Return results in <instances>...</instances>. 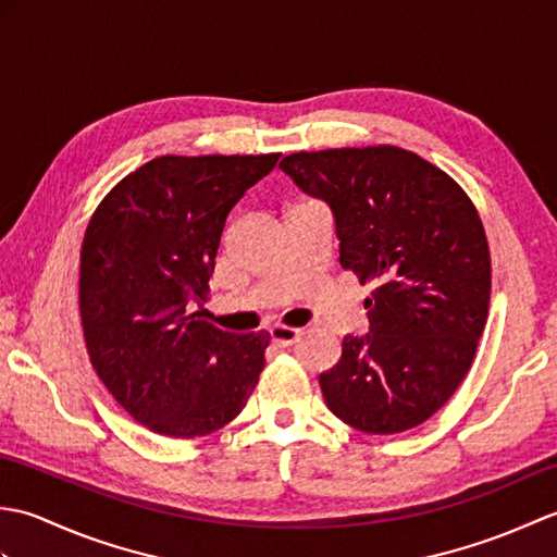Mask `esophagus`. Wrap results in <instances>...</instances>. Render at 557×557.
I'll return each mask as SVG.
<instances>
[{
    "label": "esophagus",
    "mask_w": 557,
    "mask_h": 557,
    "mask_svg": "<svg viewBox=\"0 0 557 557\" xmlns=\"http://www.w3.org/2000/svg\"><path fill=\"white\" fill-rule=\"evenodd\" d=\"M270 337L277 347H289L299 339V330L297 327H287V325H272L270 327Z\"/></svg>",
    "instance_id": "34e87169"
}]
</instances>
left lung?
<instances>
[{
    "label": "left lung",
    "instance_id": "obj_1",
    "mask_svg": "<svg viewBox=\"0 0 557 557\" xmlns=\"http://www.w3.org/2000/svg\"><path fill=\"white\" fill-rule=\"evenodd\" d=\"M280 168L330 206L342 268L373 285L369 335L342 339L318 377L327 409L361 433L413 429L455 395L486 327L491 251L476 206L397 146L292 152Z\"/></svg>",
    "mask_w": 557,
    "mask_h": 557
}]
</instances>
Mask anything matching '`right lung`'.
Instances as JSON below:
<instances>
[{
    "instance_id": "right-lung-1",
    "label": "right lung",
    "mask_w": 557,
    "mask_h": 557,
    "mask_svg": "<svg viewBox=\"0 0 557 557\" xmlns=\"http://www.w3.org/2000/svg\"><path fill=\"white\" fill-rule=\"evenodd\" d=\"M270 156H162L116 184L83 234L78 309L92 369L152 433L203 437L239 417L270 335L203 321L220 236Z\"/></svg>"
}]
</instances>
